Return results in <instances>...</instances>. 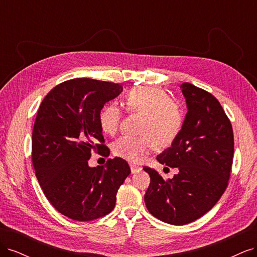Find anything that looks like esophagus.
<instances>
[{"mask_svg":"<svg viewBox=\"0 0 257 257\" xmlns=\"http://www.w3.org/2000/svg\"><path fill=\"white\" fill-rule=\"evenodd\" d=\"M130 167H131V172L133 173V174H135V173L139 172V170H142V167H139V166L134 165V164H131V165H130Z\"/></svg>","mask_w":257,"mask_h":257,"instance_id":"1","label":"esophagus"}]
</instances>
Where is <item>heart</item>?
I'll use <instances>...</instances> for the list:
<instances>
[{
  "instance_id": "1",
  "label": "heart",
  "mask_w": 257,
  "mask_h": 257,
  "mask_svg": "<svg viewBox=\"0 0 257 257\" xmlns=\"http://www.w3.org/2000/svg\"><path fill=\"white\" fill-rule=\"evenodd\" d=\"M128 112L142 113L137 135H123L112 145V152L120 159L137 163L152 148L166 147L180 133L184 123L182 105L158 85L144 84L131 89L123 98ZM122 121V110L114 104H107L98 113L100 130L113 136Z\"/></svg>"
}]
</instances>
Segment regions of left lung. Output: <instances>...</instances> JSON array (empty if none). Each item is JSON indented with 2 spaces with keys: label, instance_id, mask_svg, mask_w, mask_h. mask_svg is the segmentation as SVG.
Listing matches in <instances>:
<instances>
[{
  "label": "left lung",
  "instance_id": "1",
  "mask_svg": "<svg viewBox=\"0 0 257 257\" xmlns=\"http://www.w3.org/2000/svg\"><path fill=\"white\" fill-rule=\"evenodd\" d=\"M180 88L188 113L172 146L157 157L179 173L164 180L154 168L144 167L150 176L147 209L173 225L191 223L211 210L227 188L234 157L231 123L219 100L189 82Z\"/></svg>",
  "mask_w": 257,
  "mask_h": 257
}]
</instances>
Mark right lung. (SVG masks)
I'll return each instance as SVG.
<instances>
[{"label":"right lung","instance_id":"1","mask_svg":"<svg viewBox=\"0 0 257 257\" xmlns=\"http://www.w3.org/2000/svg\"><path fill=\"white\" fill-rule=\"evenodd\" d=\"M119 83L75 78L56 85L38 109L32 134V163L49 203L75 221H92L112 211L116 192L131 169L126 161L109 159L89 167L92 151H110L98 123L105 103L118 96Z\"/></svg>","mask_w":257,"mask_h":257}]
</instances>
